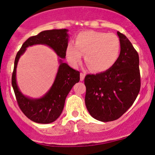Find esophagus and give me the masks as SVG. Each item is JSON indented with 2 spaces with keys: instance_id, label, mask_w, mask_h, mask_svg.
Returning a JSON list of instances; mask_svg holds the SVG:
<instances>
[{
  "instance_id": "34e87169",
  "label": "esophagus",
  "mask_w": 155,
  "mask_h": 155,
  "mask_svg": "<svg viewBox=\"0 0 155 155\" xmlns=\"http://www.w3.org/2000/svg\"><path fill=\"white\" fill-rule=\"evenodd\" d=\"M84 76L85 74H84V73H81V74H80V81H83V80L84 79Z\"/></svg>"
}]
</instances>
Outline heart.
Returning <instances> with one entry per match:
<instances>
[{
	"label": "heart",
	"instance_id": "obj_1",
	"mask_svg": "<svg viewBox=\"0 0 155 155\" xmlns=\"http://www.w3.org/2000/svg\"><path fill=\"white\" fill-rule=\"evenodd\" d=\"M120 41L116 35L104 32L84 31L76 35L75 45L68 44L67 59L73 66L80 63L84 54L85 63L94 72L106 71L120 56Z\"/></svg>",
	"mask_w": 155,
	"mask_h": 155
}]
</instances>
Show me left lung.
Returning a JSON list of instances; mask_svg holds the SVG:
<instances>
[{"label": "left lung", "instance_id": "obj_1", "mask_svg": "<svg viewBox=\"0 0 155 155\" xmlns=\"http://www.w3.org/2000/svg\"><path fill=\"white\" fill-rule=\"evenodd\" d=\"M121 50L111 68L84 78L85 104L95 120L111 122L120 118L136 101L140 88L139 57L128 38L117 32Z\"/></svg>", "mask_w": 155, "mask_h": 155}]
</instances>
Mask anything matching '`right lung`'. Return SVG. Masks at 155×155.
<instances>
[{
	"label": "right lung",
	"instance_id": "right-lung-1",
	"mask_svg": "<svg viewBox=\"0 0 155 155\" xmlns=\"http://www.w3.org/2000/svg\"><path fill=\"white\" fill-rule=\"evenodd\" d=\"M67 29L50 30L39 33L28 38L19 49L15 60L12 84L21 111L28 119L41 124L54 122L63 111L65 98L76 83L80 80V73L63 63L68 42ZM35 44L49 45L60 57V65L55 80L51 90L41 99H33L25 96L20 92L15 80V69L19 58L26 48Z\"/></svg>",
	"mask_w": 155,
	"mask_h": 155
}]
</instances>
